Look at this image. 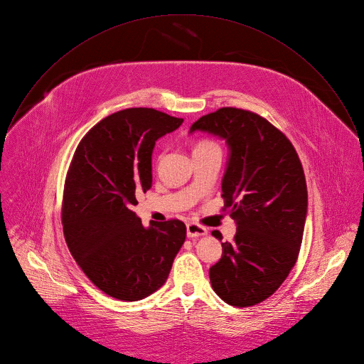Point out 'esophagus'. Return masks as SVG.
<instances>
[{
	"label": "esophagus",
	"instance_id": "obj_1",
	"mask_svg": "<svg viewBox=\"0 0 364 364\" xmlns=\"http://www.w3.org/2000/svg\"><path fill=\"white\" fill-rule=\"evenodd\" d=\"M186 230H188L189 237H199V236H205L208 233L206 228H203L202 225L195 223V222H189L186 225Z\"/></svg>",
	"mask_w": 364,
	"mask_h": 364
}]
</instances>
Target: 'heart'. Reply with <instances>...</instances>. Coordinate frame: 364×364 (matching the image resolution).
<instances>
[{"instance_id":"1","label":"heart","mask_w":364,"mask_h":364,"mask_svg":"<svg viewBox=\"0 0 364 364\" xmlns=\"http://www.w3.org/2000/svg\"><path fill=\"white\" fill-rule=\"evenodd\" d=\"M206 149H219L218 144L213 142V141H209V139H200L195 144V148L193 151H206Z\"/></svg>"}]
</instances>
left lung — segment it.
<instances>
[{"label": "left lung", "mask_w": 364, "mask_h": 364, "mask_svg": "<svg viewBox=\"0 0 364 364\" xmlns=\"http://www.w3.org/2000/svg\"><path fill=\"white\" fill-rule=\"evenodd\" d=\"M195 131L225 138L230 148L222 210L237 230L209 270L212 287L228 304L255 306L280 287L299 257L307 212L301 162L287 136L252 111L219 108ZM212 235L222 239L219 230Z\"/></svg>", "instance_id": "obj_1"}]
</instances>
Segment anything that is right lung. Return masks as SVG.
Returning a JSON list of instances; mask_svg holds the SVG:
<instances>
[{
	"label": "right lung",
	"mask_w": 364,
	"mask_h": 364,
	"mask_svg": "<svg viewBox=\"0 0 364 364\" xmlns=\"http://www.w3.org/2000/svg\"><path fill=\"white\" fill-rule=\"evenodd\" d=\"M182 118L154 108L118 111L92 127L70 164L61 220L65 242L87 277L105 294L135 301L158 290L186 237L179 219L142 226L136 193L152 186L155 141Z\"/></svg>",
	"instance_id": "1"
}]
</instances>
